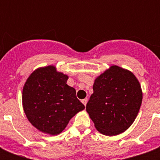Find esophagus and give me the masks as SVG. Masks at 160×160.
I'll use <instances>...</instances> for the list:
<instances>
[{
  "label": "esophagus",
  "instance_id": "esophagus-1",
  "mask_svg": "<svg viewBox=\"0 0 160 160\" xmlns=\"http://www.w3.org/2000/svg\"><path fill=\"white\" fill-rule=\"evenodd\" d=\"M87 101H88V99L87 98H85V99H84V100H82V103L84 104V105H86V104H87Z\"/></svg>",
  "mask_w": 160,
  "mask_h": 160
}]
</instances>
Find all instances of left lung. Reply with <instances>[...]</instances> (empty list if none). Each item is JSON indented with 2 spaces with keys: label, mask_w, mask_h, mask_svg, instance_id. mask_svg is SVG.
Masks as SVG:
<instances>
[{
  "label": "left lung",
  "mask_w": 160,
  "mask_h": 160,
  "mask_svg": "<svg viewBox=\"0 0 160 160\" xmlns=\"http://www.w3.org/2000/svg\"><path fill=\"white\" fill-rule=\"evenodd\" d=\"M93 90L86 111L97 130L108 136L125 131L136 118L143 98L134 74L113 65L96 78Z\"/></svg>",
  "instance_id": "obj_1"
}]
</instances>
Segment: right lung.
I'll list each match as a JSON object with an SVG mask.
<instances>
[{
	"instance_id": "1",
	"label": "right lung",
	"mask_w": 160,
	"mask_h": 160,
	"mask_svg": "<svg viewBox=\"0 0 160 160\" xmlns=\"http://www.w3.org/2000/svg\"><path fill=\"white\" fill-rule=\"evenodd\" d=\"M67 80V75L50 65L35 70L26 80L22 92L24 111L39 130L60 134L70 119L85 109L75 89L66 84Z\"/></svg>"
}]
</instances>
